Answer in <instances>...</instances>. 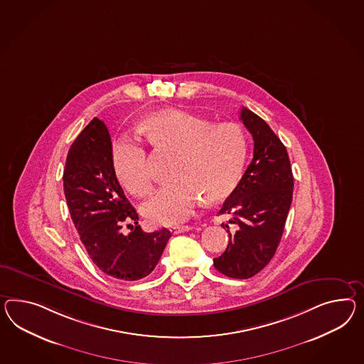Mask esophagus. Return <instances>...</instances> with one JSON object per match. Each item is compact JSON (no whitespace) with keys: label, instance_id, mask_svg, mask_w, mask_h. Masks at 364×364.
Here are the masks:
<instances>
[{"label":"esophagus","instance_id":"1","mask_svg":"<svg viewBox=\"0 0 364 364\" xmlns=\"http://www.w3.org/2000/svg\"><path fill=\"white\" fill-rule=\"evenodd\" d=\"M191 230H193V227H190V225L171 227V228H170V231H171V233H174V235H177V233L188 232V231H191Z\"/></svg>","mask_w":364,"mask_h":364}]
</instances>
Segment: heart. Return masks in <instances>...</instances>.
I'll use <instances>...</instances> for the list:
<instances>
[{"mask_svg": "<svg viewBox=\"0 0 364 364\" xmlns=\"http://www.w3.org/2000/svg\"><path fill=\"white\" fill-rule=\"evenodd\" d=\"M140 128L153 146L178 151L171 171L176 179L142 208L151 223H182L194 214L203 196L218 202L232 193L247 151L237 125H211L193 113L168 109L146 116ZM112 162L119 181L131 194L139 198L151 194L154 174L142 144L131 139L116 141Z\"/></svg>", "mask_w": 364, "mask_h": 364, "instance_id": "obj_1", "label": "heart"}]
</instances>
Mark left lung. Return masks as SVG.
I'll use <instances>...</instances> for the list:
<instances>
[{
	"label": "left lung",
	"instance_id": "left-lung-1",
	"mask_svg": "<svg viewBox=\"0 0 364 364\" xmlns=\"http://www.w3.org/2000/svg\"><path fill=\"white\" fill-rule=\"evenodd\" d=\"M240 120L253 137V159L219 214L231 215L230 242L214 259L216 269L245 280L264 269L274 256L293 196L289 156L269 125L242 107ZM228 228V225L225 224Z\"/></svg>",
	"mask_w": 364,
	"mask_h": 364
}]
</instances>
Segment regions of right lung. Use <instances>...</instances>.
I'll return each mask as SVG.
<instances>
[{
  "label": "right lung",
  "mask_w": 364,
  "mask_h": 364,
  "mask_svg": "<svg viewBox=\"0 0 364 364\" xmlns=\"http://www.w3.org/2000/svg\"><path fill=\"white\" fill-rule=\"evenodd\" d=\"M63 190L75 228L96 267L117 280L149 276L171 233L141 230L139 214L114 173L109 132L97 117L68 150ZM125 226L131 233L123 232Z\"/></svg>",
  "instance_id": "1"
}]
</instances>
